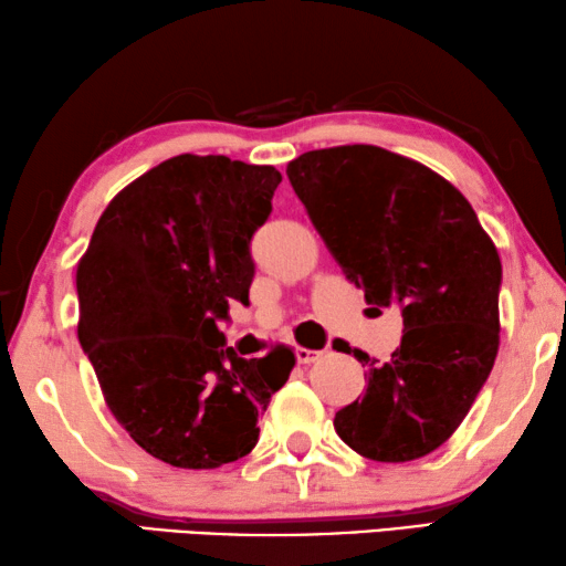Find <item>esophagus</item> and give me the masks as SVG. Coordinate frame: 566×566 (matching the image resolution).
Listing matches in <instances>:
<instances>
[{
	"mask_svg": "<svg viewBox=\"0 0 566 566\" xmlns=\"http://www.w3.org/2000/svg\"><path fill=\"white\" fill-rule=\"evenodd\" d=\"M295 358H298V364L308 366L313 360L321 358V350H313V348H295Z\"/></svg>",
	"mask_w": 566,
	"mask_h": 566,
	"instance_id": "obj_1",
	"label": "esophagus"
}]
</instances>
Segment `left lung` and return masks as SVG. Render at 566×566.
Listing matches in <instances>:
<instances>
[{"label":"left lung","instance_id":"left-lung-1","mask_svg":"<svg viewBox=\"0 0 566 566\" xmlns=\"http://www.w3.org/2000/svg\"><path fill=\"white\" fill-rule=\"evenodd\" d=\"M305 212L370 305H401L386 364L364 350L368 386L333 419L360 457L401 464L437 451L467 419L499 354L502 261L469 200L439 172L376 145L289 163Z\"/></svg>","mask_w":566,"mask_h":566}]
</instances>
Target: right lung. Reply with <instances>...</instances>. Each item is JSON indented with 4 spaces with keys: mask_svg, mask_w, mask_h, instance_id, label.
<instances>
[{
    "mask_svg": "<svg viewBox=\"0 0 566 566\" xmlns=\"http://www.w3.org/2000/svg\"><path fill=\"white\" fill-rule=\"evenodd\" d=\"M281 172L226 155H178L109 200L77 263L85 350L117 423L150 457L218 469L258 443L295 354L228 348L218 321L248 305L250 238Z\"/></svg>",
    "mask_w": 566,
    "mask_h": 566,
    "instance_id": "obj_1",
    "label": "right lung"
}]
</instances>
